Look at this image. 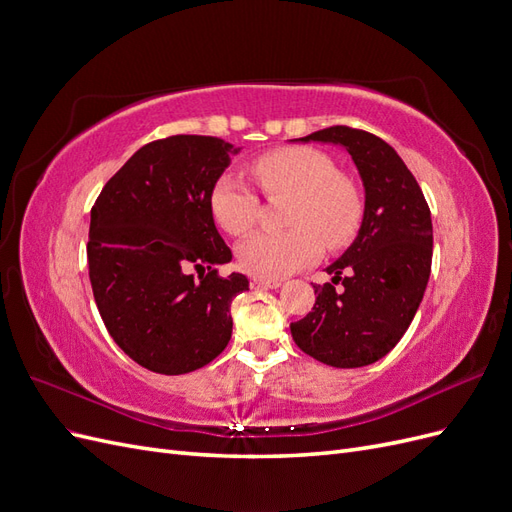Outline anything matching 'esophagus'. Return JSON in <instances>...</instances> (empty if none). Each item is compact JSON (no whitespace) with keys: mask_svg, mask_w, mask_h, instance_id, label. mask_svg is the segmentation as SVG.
I'll return each mask as SVG.
<instances>
[{"mask_svg":"<svg viewBox=\"0 0 512 512\" xmlns=\"http://www.w3.org/2000/svg\"><path fill=\"white\" fill-rule=\"evenodd\" d=\"M252 284L260 286V288H280L282 280H265V277H254Z\"/></svg>","mask_w":512,"mask_h":512,"instance_id":"esophagus-1","label":"esophagus"}]
</instances>
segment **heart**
Listing matches in <instances>:
<instances>
[{"mask_svg":"<svg viewBox=\"0 0 512 512\" xmlns=\"http://www.w3.org/2000/svg\"><path fill=\"white\" fill-rule=\"evenodd\" d=\"M250 170L267 196L288 194L290 230H258L237 245L239 267L254 277L280 280L320 254V239L348 243L361 224L363 205L354 183L337 175L335 162L312 147H280L252 160ZM215 224L228 235H243L256 222L258 196L239 177L224 173L209 192Z\"/></svg>","mask_w":512,"mask_h":512,"instance_id":"1","label":"heart"}]
</instances>
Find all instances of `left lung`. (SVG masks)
Wrapping results in <instances>:
<instances>
[{"label": "left lung", "instance_id": "8db88e82", "mask_svg": "<svg viewBox=\"0 0 512 512\" xmlns=\"http://www.w3.org/2000/svg\"><path fill=\"white\" fill-rule=\"evenodd\" d=\"M299 141L342 145L365 185V213L354 243L335 260L316 303L290 324L294 344L316 361L352 369L389 354L416 314L431 273L429 205L397 151L376 134L331 126ZM342 283L344 291H335Z\"/></svg>", "mask_w": 512, "mask_h": 512}]
</instances>
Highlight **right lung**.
Wrapping results in <instances>:
<instances>
[{
  "instance_id": "right-lung-1",
  "label": "right lung",
  "mask_w": 512,
  "mask_h": 512,
  "mask_svg": "<svg viewBox=\"0 0 512 512\" xmlns=\"http://www.w3.org/2000/svg\"><path fill=\"white\" fill-rule=\"evenodd\" d=\"M237 151L215 136L160 138L138 149L91 207L87 262L98 312L117 346L156 374L200 369L230 342V303L247 277L218 273L232 254L209 192Z\"/></svg>"
}]
</instances>
